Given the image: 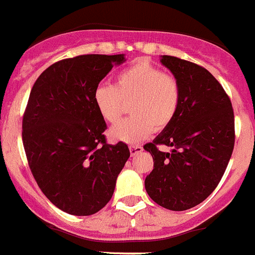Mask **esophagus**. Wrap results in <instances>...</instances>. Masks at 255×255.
Returning a JSON list of instances; mask_svg holds the SVG:
<instances>
[{"instance_id":"34e87169","label":"esophagus","mask_w":255,"mask_h":255,"mask_svg":"<svg viewBox=\"0 0 255 255\" xmlns=\"http://www.w3.org/2000/svg\"><path fill=\"white\" fill-rule=\"evenodd\" d=\"M129 149L131 155H136L137 153H141V151H143V146L141 145H130Z\"/></svg>"}]
</instances>
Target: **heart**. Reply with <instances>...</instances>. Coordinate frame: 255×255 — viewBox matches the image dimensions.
<instances>
[{
	"mask_svg": "<svg viewBox=\"0 0 255 255\" xmlns=\"http://www.w3.org/2000/svg\"><path fill=\"white\" fill-rule=\"evenodd\" d=\"M131 118L109 131L114 141L135 144L153 134L154 129L167 128L181 104L178 79L148 60H137L119 72L114 86L102 85L93 92V104L100 116L109 124L120 121L125 104Z\"/></svg>",
	"mask_w": 255,
	"mask_h": 255,
	"instance_id": "1",
	"label": "heart"
}]
</instances>
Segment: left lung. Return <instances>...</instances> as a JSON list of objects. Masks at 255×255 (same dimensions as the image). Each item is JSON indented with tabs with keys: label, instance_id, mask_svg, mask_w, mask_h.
<instances>
[{
	"label": "left lung",
	"instance_id": "1",
	"mask_svg": "<svg viewBox=\"0 0 255 255\" xmlns=\"http://www.w3.org/2000/svg\"><path fill=\"white\" fill-rule=\"evenodd\" d=\"M160 63L178 79L181 104L173 121L144 145L154 160L145 190L159 206L183 211L206 200L224 176L234 149V111L204 67L170 55H162ZM158 145L171 151L160 152Z\"/></svg>",
	"mask_w": 255,
	"mask_h": 255
}]
</instances>
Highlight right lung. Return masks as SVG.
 I'll use <instances>...</instances> for the list:
<instances>
[{"instance_id": "add662e5", "label": "right lung", "mask_w": 255, "mask_h": 255, "mask_svg": "<svg viewBox=\"0 0 255 255\" xmlns=\"http://www.w3.org/2000/svg\"><path fill=\"white\" fill-rule=\"evenodd\" d=\"M125 55L87 54L51 64L32 86L22 119L29 167L44 195L67 214L88 216L106 206L129 159L125 143H106V123L93 92Z\"/></svg>"}]
</instances>
